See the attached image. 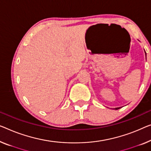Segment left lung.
I'll return each instance as SVG.
<instances>
[{"label":"left lung","mask_w":151,"mask_h":151,"mask_svg":"<svg viewBox=\"0 0 151 151\" xmlns=\"http://www.w3.org/2000/svg\"><path fill=\"white\" fill-rule=\"evenodd\" d=\"M119 108H115V110H118Z\"/></svg>","instance_id":"8db88e82"}]
</instances>
